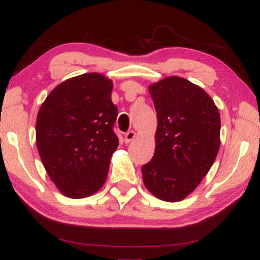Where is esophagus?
Wrapping results in <instances>:
<instances>
[{
    "label": "esophagus",
    "instance_id": "34e87169",
    "mask_svg": "<svg viewBox=\"0 0 260 260\" xmlns=\"http://www.w3.org/2000/svg\"><path fill=\"white\" fill-rule=\"evenodd\" d=\"M136 137H137V133L134 132V131H129V132H127L126 136H124V143L129 144L131 141L134 140V138Z\"/></svg>",
    "mask_w": 260,
    "mask_h": 260
}]
</instances>
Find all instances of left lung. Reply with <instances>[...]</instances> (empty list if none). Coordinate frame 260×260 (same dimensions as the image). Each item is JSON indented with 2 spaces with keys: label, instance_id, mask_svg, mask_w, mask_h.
I'll list each match as a JSON object with an SVG mask.
<instances>
[{
  "label": "left lung",
  "instance_id": "1",
  "mask_svg": "<svg viewBox=\"0 0 260 260\" xmlns=\"http://www.w3.org/2000/svg\"><path fill=\"white\" fill-rule=\"evenodd\" d=\"M148 92L158 126L143 181L157 199L178 202L197 188L219 153V109L201 86L178 76L152 83Z\"/></svg>",
  "mask_w": 260,
  "mask_h": 260
}]
</instances>
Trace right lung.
Returning <instances> with one entry per match:
<instances>
[{
    "mask_svg": "<svg viewBox=\"0 0 260 260\" xmlns=\"http://www.w3.org/2000/svg\"><path fill=\"white\" fill-rule=\"evenodd\" d=\"M112 90L113 82L99 72L76 76L55 86L38 113L41 161L58 190L70 199L94 195L106 183L119 146Z\"/></svg>",
    "mask_w": 260,
    "mask_h": 260,
    "instance_id": "1",
    "label": "right lung"
}]
</instances>
